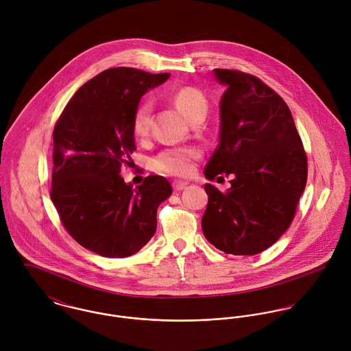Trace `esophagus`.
Masks as SVG:
<instances>
[{"label":"esophagus","mask_w":351,"mask_h":351,"mask_svg":"<svg viewBox=\"0 0 351 351\" xmlns=\"http://www.w3.org/2000/svg\"><path fill=\"white\" fill-rule=\"evenodd\" d=\"M185 188H188V182H184V181H174V182H173V189H174L176 192H181V191H184Z\"/></svg>","instance_id":"esophagus-1"}]
</instances>
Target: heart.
<instances>
[{"label": "heart", "mask_w": 351, "mask_h": 351, "mask_svg": "<svg viewBox=\"0 0 351 351\" xmlns=\"http://www.w3.org/2000/svg\"><path fill=\"white\" fill-rule=\"evenodd\" d=\"M173 101L180 112L191 121L199 114H205L206 101L199 90L192 88H184L173 95ZM152 105L150 101H143L135 110L132 127L138 136H145L150 130ZM200 156V152L193 147H174L158 154L154 159V167L169 176L184 177L191 174L195 166V160Z\"/></svg>", "instance_id": "b5f03b06"}]
</instances>
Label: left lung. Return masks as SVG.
I'll return each instance as SVG.
<instances>
[{
  "instance_id": "8db88e82",
  "label": "left lung",
  "mask_w": 351,
  "mask_h": 351,
  "mask_svg": "<svg viewBox=\"0 0 351 351\" xmlns=\"http://www.w3.org/2000/svg\"><path fill=\"white\" fill-rule=\"evenodd\" d=\"M212 73L226 92L219 147L204 174L209 181L219 174L234 180L227 193L204 185L208 205L201 227L216 249L255 255L291 226L306 184V156L292 113L273 89L242 71Z\"/></svg>"
}]
</instances>
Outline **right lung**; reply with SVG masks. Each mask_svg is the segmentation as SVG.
Segmentation results:
<instances>
[{"label":"right lung","mask_w":351,"mask_h":351,"mask_svg":"<svg viewBox=\"0 0 351 351\" xmlns=\"http://www.w3.org/2000/svg\"><path fill=\"white\" fill-rule=\"evenodd\" d=\"M132 67L104 70L82 85L53 128L51 200L69 234L85 249L124 258L156 231V209L170 182L150 176L139 186L120 174L136 150L132 120L143 95L169 80Z\"/></svg>","instance_id":"1"}]
</instances>
